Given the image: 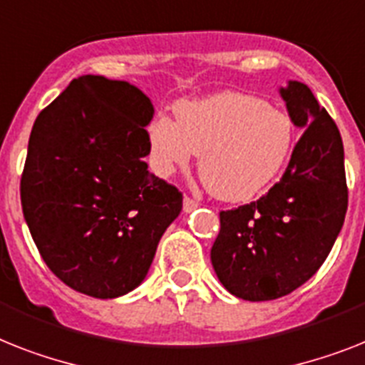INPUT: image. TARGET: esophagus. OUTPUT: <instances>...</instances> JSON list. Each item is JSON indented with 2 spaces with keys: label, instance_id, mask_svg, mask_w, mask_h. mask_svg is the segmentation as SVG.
Listing matches in <instances>:
<instances>
[{
  "label": "esophagus",
  "instance_id": "obj_1",
  "mask_svg": "<svg viewBox=\"0 0 365 365\" xmlns=\"http://www.w3.org/2000/svg\"><path fill=\"white\" fill-rule=\"evenodd\" d=\"M200 207V203L195 200H192V197H188V195H185V200H182V209H185V212H192V210H195Z\"/></svg>",
  "mask_w": 365,
  "mask_h": 365
}]
</instances>
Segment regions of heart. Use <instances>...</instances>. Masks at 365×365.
<instances>
[{
  "instance_id": "obj_1",
  "label": "heart",
  "mask_w": 365,
  "mask_h": 365,
  "mask_svg": "<svg viewBox=\"0 0 365 365\" xmlns=\"http://www.w3.org/2000/svg\"><path fill=\"white\" fill-rule=\"evenodd\" d=\"M147 138L160 175H171L200 155V175L210 194L246 201L282 173L293 150L294 125L259 96L225 91L180 102L177 121L155 117Z\"/></svg>"
}]
</instances>
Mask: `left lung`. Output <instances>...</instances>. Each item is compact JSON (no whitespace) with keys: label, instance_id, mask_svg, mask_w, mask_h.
Returning <instances> with one entry per match:
<instances>
[{"label":"left lung","instance_id":"left-lung-1","mask_svg":"<svg viewBox=\"0 0 365 365\" xmlns=\"http://www.w3.org/2000/svg\"><path fill=\"white\" fill-rule=\"evenodd\" d=\"M294 126L304 128L284 177L239 209L220 212L210 261L227 291L261 302L293 293L328 257L343 227L349 192L338 126L308 86L279 89Z\"/></svg>","mask_w":365,"mask_h":365}]
</instances>
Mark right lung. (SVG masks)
<instances>
[{
  "mask_svg": "<svg viewBox=\"0 0 365 365\" xmlns=\"http://www.w3.org/2000/svg\"><path fill=\"white\" fill-rule=\"evenodd\" d=\"M149 96L128 81L72 80L33 125L20 180L26 224L48 269L95 298L145 279L182 194L147 170Z\"/></svg>",
  "mask_w": 365,
  "mask_h": 365,
  "instance_id": "obj_1",
  "label": "right lung"
}]
</instances>
